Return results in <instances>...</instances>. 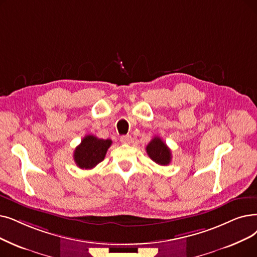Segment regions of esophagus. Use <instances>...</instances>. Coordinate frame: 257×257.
<instances>
[{"label": "esophagus", "instance_id": "esophagus-1", "mask_svg": "<svg viewBox=\"0 0 257 257\" xmlns=\"http://www.w3.org/2000/svg\"><path fill=\"white\" fill-rule=\"evenodd\" d=\"M119 141H120V143H122V144L129 145V144L132 143V137L129 136V135H128V136H121L120 139H119Z\"/></svg>", "mask_w": 257, "mask_h": 257}]
</instances>
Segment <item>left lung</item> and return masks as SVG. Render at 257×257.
Returning a JSON list of instances; mask_svg holds the SVG:
<instances>
[{
    "label": "left lung",
    "instance_id": "obj_1",
    "mask_svg": "<svg viewBox=\"0 0 257 257\" xmlns=\"http://www.w3.org/2000/svg\"><path fill=\"white\" fill-rule=\"evenodd\" d=\"M146 151L149 158L156 164L167 166L171 162V151L161 138H153L151 142L147 145Z\"/></svg>",
    "mask_w": 257,
    "mask_h": 257
}]
</instances>
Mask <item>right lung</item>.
Segmentation results:
<instances>
[{"label":"right lung","instance_id":"add662e5","mask_svg":"<svg viewBox=\"0 0 257 257\" xmlns=\"http://www.w3.org/2000/svg\"><path fill=\"white\" fill-rule=\"evenodd\" d=\"M112 141L97 139L94 136H86L73 153V159L81 169H92L101 163L111 146Z\"/></svg>","mask_w":257,"mask_h":257}]
</instances>
